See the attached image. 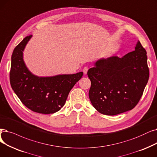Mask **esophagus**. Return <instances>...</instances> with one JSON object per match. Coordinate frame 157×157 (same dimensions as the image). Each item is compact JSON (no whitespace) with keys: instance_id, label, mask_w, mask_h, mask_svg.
Segmentation results:
<instances>
[{"instance_id":"esophagus-1","label":"esophagus","mask_w":157,"mask_h":157,"mask_svg":"<svg viewBox=\"0 0 157 157\" xmlns=\"http://www.w3.org/2000/svg\"><path fill=\"white\" fill-rule=\"evenodd\" d=\"M88 67H85L83 68V73H84L85 74H87V72H88Z\"/></svg>"}]
</instances>
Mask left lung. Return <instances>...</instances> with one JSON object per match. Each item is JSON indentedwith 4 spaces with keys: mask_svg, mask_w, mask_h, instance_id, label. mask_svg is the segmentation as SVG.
I'll use <instances>...</instances> for the list:
<instances>
[{
    "mask_svg": "<svg viewBox=\"0 0 157 157\" xmlns=\"http://www.w3.org/2000/svg\"><path fill=\"white\" fill-rule=\"evenodd\" d=\"M146 54L138 41L134 51L122 58H101L88 71L91 81L88 95L99 112L115 115L137 105L149 76Z\"/></svg>",
    "mask_w": 157,
    "mask_h": 157,
    "instance_id": "left-lung-1",
    "label": "left lung"
}]
</instances>
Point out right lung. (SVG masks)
I'll list each match as a JSON object with an SVG mask.
<instances>
[{
    "label": "right lung",
    "instance_id": "right-lung-1",
    "mask_svg": "<svg viewBox=\"0 0 157 157\" xmlns=\"http://www.w3.org/2000/svg\"><path fill=\"white\" fill-rule=\"evenodd\" d=\"M31 37L32 35L24 38L13 52L10 74L11 86L22 103L32 111L54 113L64 106L71 90L83 73L49 77L33 74L23 58V51Z\"/></svg>",
    "mask_w": 157,
    "mask_h": 157
}]
</instances>
